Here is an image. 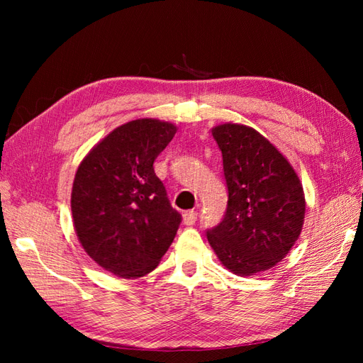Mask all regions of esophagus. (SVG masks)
I'll return each instance as SVG.
<instances>
[{
  "instance_id": "esophagus-1",
  "label": "esophagus",
  "mask_w": 363,
  "mask_h": 363,
  "mask_svg": "<svg viewBox=\"0 0 363 363\" xmlns=\"http://www.w3.org/2000/svg\"><path fill=\"white\" fill-rule=\"evenodd\" d=\"M196 218H198V212H195V211H187V212H184V215H182V220L187 226L195 225Z\"/></svg>"
}]
</instances>
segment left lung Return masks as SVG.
I'll use <instances>...</instances> for the list:
<instances>
[{"label":"left lung","instance_id":"1","mask_svg":"<svg viewBox=\"0 0 363 363\" xmlns=\"http://www.w3.org/2000/svg\"><path fill=\"white\" fill-rule=\"evenodd\" d=\"M212 135L229 195L225 218L207 230V240L230 273L267 272L287 256L303 229V184L287 157L254 128L223 123Z\"/></svg>","mask_w":363,"mask_h":363}]
</instances>
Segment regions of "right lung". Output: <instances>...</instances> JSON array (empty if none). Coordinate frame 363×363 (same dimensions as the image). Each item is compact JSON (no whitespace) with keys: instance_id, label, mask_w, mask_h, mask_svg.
<instances>
[{"instance_id":"add662e5","label":"right lung","mask_w":363,"mask_h":363,"mask_svg":"<svg viewBox=\"0 0 363 363\" xmlns=\"http://www.w3.org/2000/svg\"><path fill=\"white\" fill-rule=\"evenodd\" d=\"M176 130L156 118L128 121L99 140L76 169V235L84 251L117 277L151 273L179 228L181 215L152 167Z\"/></svg>"}]
</instances>
